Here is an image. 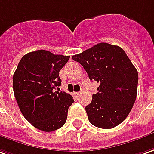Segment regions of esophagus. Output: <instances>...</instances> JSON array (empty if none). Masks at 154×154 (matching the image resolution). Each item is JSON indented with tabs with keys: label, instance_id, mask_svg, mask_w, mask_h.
<instances>
[{
	"label": "esophagus",
	"instance_id": "esophagus-1",
	"mask_svg": "<svg viewBox=\"0 0 154 154\" xmlns=\"http://www.w3.org/2000/svg\"><path fill=\"white\" fill-rule=\"evenodd\" d=\"M81 92H74V95L75 96H78L79 94H80Z\"/></svg>",
	"mask_w": 154,
	"mask_h": 154
}]
</instances>
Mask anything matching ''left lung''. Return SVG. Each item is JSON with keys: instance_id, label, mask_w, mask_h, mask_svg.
<instances>
[{"instance_id": "1", "label": "left lung", "mask_w": 154, "mask_h": 154, "mask_svg": "<svg viewBox=\"0 0 154 154\" xmlns=\"http://www.w3.org/2000/svg\"><path fill=\"white\" fill-rule=\"evenodd\" d=\"M91 81L99 83L86 107L88 120L109 129L124 121L132 110L137 91L138 73L125 51L118 46L101 42L72 56Z\"/></svg>"}]
</instances>
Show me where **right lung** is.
<instances>
[{"label":"right lung","mask_w":154,"mask_h":154,"mask_svg":"<svg viewBox=\"0 0 154 154\" xmlns=\"http://www.w3.org/2000/svg\"><path fill=\"white\" fill-rule=\"evenodd\" d=\"M70 56L55 55L45 50L22 57L13 75V91L24 118L36 128L52 132L62 128L73 97L55 92L61 86L59 72Z\"/></svg>","instance_id":"add662e5"}]
</instances>
